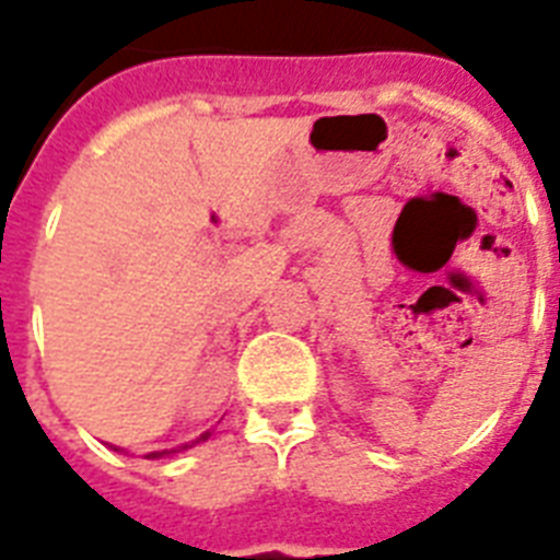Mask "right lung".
I'll use <instances>...</instances> for the list:
<instances>
[{"mask_svg":"<svg viewBox=\"0 0 560 560\" xmlns=\"http://www.w3.org/2000/svg\"><path fill=\"white\" fill-rule=\"evenodd\" d=\"M209 435H211V433H202L200 439H194V442H188V444H179V447H171V451H153V453H148V459H162V456H177V453L188 451V447H194V444L206 442Z\"/></svg>","mask_w":560,"mask_h":560,"instance_id":"add662e5","label":"right lung"}]
</instances>
